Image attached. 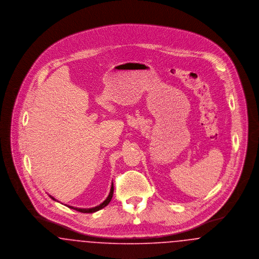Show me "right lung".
Masks as SVG:
<instances>
[{"label": "right lung", "mask_w": 259, "mask_h": 259, "mask_svg": "<svg viewBox=\"0 0 259 259\" xmlns=\"http://www.w3.org/2000/svg\"><path fill=\"white\" fill-rule=\"evenodd\" d=\"M112 195H113V184L111 185V192H110V194H109V196L108 198L102 203V204H100L99 206L97 207H95V208H91V209H78V208H74V207H71V206H68L70 209H75V210H77V211H79V212H88V213H90V212H94V211H97L99 209H103V208H105L107 205H109V203L111 202V198H112ZM51 197V196H50ZM53 200H55L54 198L51 197Z\"/></svg>", "instance_id": "right-lung-1"}]
</instances>
